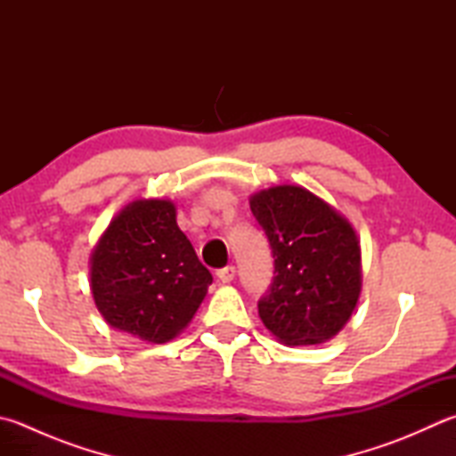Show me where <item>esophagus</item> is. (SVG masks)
<instances>
[{
    "instance_id": "1",
    "label": "esophagus",
    "mask_w": 456,
    "mask_h": 456,
    "mask_svg": "<svg viewBox=\"0 0 456 456\" xmlns=\"http://www.w3.org/2000/svg\"><path fill=\"white\" fill-rule=\"evenodd\" d=\"M216 276L222 283H230L236 276V268H234V265H224V268L216 270Z\"/></svg>"
}]
</instances>
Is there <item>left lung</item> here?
<instances>
[{
	"label": "left lung",
	"mask_w": 456,
	"mask_h": 456,
	"mask_svg": "<svg viewBox=\"0 0 456 456\" xmlns=\"http://www.w3.org/2000/svg\"><path fill=\"white\" fill-rule=\"evenodd\" d=\"M250 208L268 236L272 283L257 314L288 346L331 339L354 314L362 291V252L354 228L302 186L252 196Z\"/></svg>",
	"instance_id": "obj_1"
}]
</instances>
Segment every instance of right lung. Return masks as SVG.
<instances>
[{
  "instance_id": "add662e5",
  "label": "right lung",
  "mask_w": 456,
  "mask_h": 456,
  "mask_svg": "<svg viewBox=\"0 0 456 456\" xmlns=\"http://www.w3.org/2000/svg\"><path fill=\"white\" fill-rule=\"evenodd\" d=\"M212 273L176 224L170 200H136L110 222L91 256V289L113 328L151 343L183 331Z\"/></svg>"
}]
</instances>
